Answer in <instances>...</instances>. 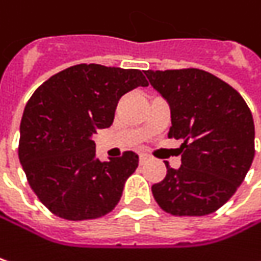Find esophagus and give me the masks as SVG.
Wrapping results in <instances>:
<instances>
[{"mask_svg": "<svg viewBox=\"0 0 261 261\" xmlns=\"http://www.w3.org/2000/svg\"><path fill=\"white\" fill-rule=\"evenodd\" d=\"M147 160V156L145 154H140V163H144Z\"/></svg>", "mask_w": 261, "mask_h": 261, "instance_id": "esophagus-1", "label": "esophagus"}]
</instances>
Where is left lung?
<instances>
[{
    "label": "left lung",
    "instance_id": "8db88e82",
    "mask_svg": "<svg viewBox=\"0 0 261 261\" xmlns=\"http://www.w3.org/2000/svg\"><path fill=\"white\" fill-rule=\"evenodd\" d=\"M169 102L168 137L181 140V166L166 162V177L153 184L158 205L172 215L215 213L238 190L254 159V121L230 84L197 68L145 71Z\"/></svg>",
    "mask_w": 261,
    "mask_h": 261
}]
</instances>
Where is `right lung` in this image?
<instances>
[{
    "label": "right lung",
    "mask_w": 261,
    "mask_h": 261,
    "mask_svg": "<svg viewBox=\"0 0 261 261\" xmlns=\"http://www.w3.org/2000/svg\"><path fill=\"white\" fill-rule=\"evenodd\" d=\"M138 86H148L140 69L80 64L34 92L20 121L19 160L50 213L82 221L116 208L138 154L124 151L101 162L92 137L113 124L120 98Z\"/></svg>",
    "instance_id": "1"
}]
</instances>
